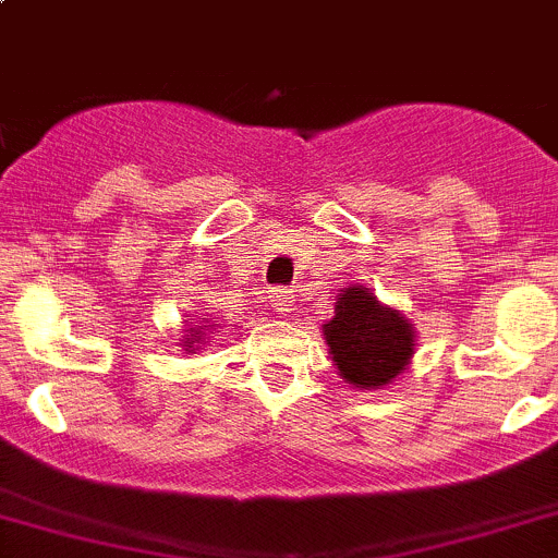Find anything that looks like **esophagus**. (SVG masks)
Segmentation results:
<instances>
[{
  "label": "esophagus",
  "instance_id": "obj_1",
  "mask_svg": "<svg viewBox=\"0 0 558 558\" xmlns=\"http://www.w3.org/2000/svg\"><path fill=\"white\" fill-rule=\"evenodd\" d=\"M269 299H272L275 312L286 315V312H291V307H293V289H275Z\"/></svg>",
  "mask_w": 558,
  "mask_h": 558
}]
</instances>
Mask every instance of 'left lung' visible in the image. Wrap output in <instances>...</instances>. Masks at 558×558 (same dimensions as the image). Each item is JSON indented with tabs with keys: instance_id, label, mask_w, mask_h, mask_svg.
<instances>
[{
	"instance_id": "1",
	"label": "left lung",
	"mask_w": 558,
	"mask_h": 558,
	"mask_svg": "<svg viewBox=\"0 0 558 558\" xmlns=\"http://www.w3.org/2000/svg\"><path fill=\"white\" fill-rule=\"evenodd\" d=\"M323 336L339 376L360 389H381L395 381L415 349V330L408 317L378 302L363 286H349L339 293Z\"/></svg>"
}]
</instances>
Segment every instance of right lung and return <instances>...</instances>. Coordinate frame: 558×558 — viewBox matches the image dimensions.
<instances>
[{
  "label": "right lung",
  "mask_w": 558,
  "mask_h": 558,
  "mask_svg": "<svg viewBox=\"0 0 558 558\" xmlns=\"http://www.w3.org/2000/svg\"><path fill=\"white\" fill-rule=\"evenodd\" d=\"M201 323H209V317H201ZM204 330H209V326L187 328V339H182V347H185V352H193V349L201 344V339H204Z\"/></svg>",
  "instance_id": "add662e5"
}]
</instances>
